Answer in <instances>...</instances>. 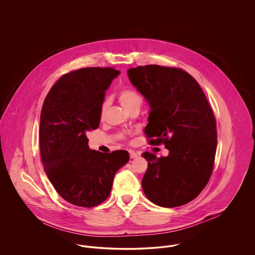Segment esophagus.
<instances>
[{"label": "esophagus", "mask_w": 255, "mask_h": 255, "mask_svg": "<svg viewBox=\"0 0 255 255\" xmlns=\"http://www.w3.org/2000/svg\"><path fill=\"white\" fill-rule=\"evenodd\" d=\"M138 156V154L136 153V152H134V151H129V157H130V159H134V158H136Z\"/></svg>", "instance_id": "34e87169"}]
</instances>
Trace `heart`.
Returning <instances> with one entry per match:
<instances>
[{
	"label": "heart",
	"mask_w": 255,
	"mask_h": 255,
	"mask_svg": "<svg viewBox=\"0 0 255 255\" xmlns=\"http://www.w3.org/2000/svg\"><path fill=\"white\" fill-rule=\"evenodd\" d=\"M118 99H119L121 105L128 112L130 110L135 109V108L140 109L141 104H142V97L140 96L139 93H137L136 91H134L132 89L122 90L118 95ZM107 107H108L107 102H104L101 106V111H100L101 117H103L105 115V113L107 111Z\"/></svg>",
	"instance_id": "obj_1"
}]
</instances>
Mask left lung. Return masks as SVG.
<instances>
[{
    "mask_svg": "<svg viewBox=\"0 0 255 255\" xmlns=\"http://www.w3.org/2000/svg\"><path fill=\"white\" fill-rule=\"evenodd\" d=\"M128 76L149 104L144 128L149 143H164L166 157L144 152L146 197L161 207H178L194 199L213 171L216 121L198 82L177 68L149 65L131 68Z\"/></svg>",
    "mask_w": 255,
    "mask_h": 255,
    "instance_id": "obj_1",
    "label": "left lung"
}]
</instances>
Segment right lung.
I'll return each mask as SVG.
<instances>
[{
  "label": "right lung",
  "mask_w": 255,
  "mask_h": 255,
  "mask_svg": "<svg viewBox=\"0 0 255 255\" xmlns=\"http://www.w3.org/2000/svg\"><path fill=\"white\" fill-rule=\"evenodd\" d=\"M120 71L85 68L63 75L51 88L40 117L39 144L44 171L57 192L80 207L109 197L128 151L101 153L88 146L86 133L99 127L105 93Z\"/></svg>",
  "instance_id": "obj_1"
}]
</instances>
